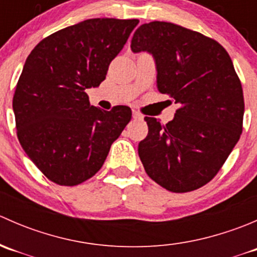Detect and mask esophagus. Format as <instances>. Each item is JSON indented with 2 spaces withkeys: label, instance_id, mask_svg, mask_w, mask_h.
Listing matches in <instances>:
<instances>
[{
  "label": "esophagus",
  "instance_id": "1",
  "mask_svg": "<svg viewBox=\"0 0 257 257\" xmlns=\"http://www.w3.org/2000/svg\"><path fill=\"white\" fill-rule=\"evenodd\" d=\"M133 118L136 119V120H141V119H143V115L139 112H137V110H133Z\"/></svg>",
  "mask_w": 257,
  "mask_h": 257
}]
</instances>
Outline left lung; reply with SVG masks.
<instances>
[{
	"label": "left lung",
	"instance_id": "8db88e82",
	"mask_svg": "<svg viewBox=\"0 0 257 257\" xmlns=\"http://www.w3.org/2000/svg\"><path fill=\"white\" fill-rule=\"evenodd\" d=\"M131 48L154 56L158 90L179 104L167 124L144 118L138 153L145 172L173 193L196 190L219 173L242 133L245 103L231 58L212 38L160 21L142 25Z\"/></svg>",
	"mask_w": 257,
	"mask_h": 257
}]
</instances>
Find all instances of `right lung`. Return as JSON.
Instances as JSON below:
<instances>
[{
	"label": "right lung",
	"instance_id": "add662e5",
	"mask_svg": "<svg viewBox=\"0 0 257 257\" xmlns=\"http://www.w3.org/2000/svg\"><path fill=\"white\" fill-rule=\"evenodd\" d=\"M139 20L92 18L43 38L26 59L14 94L17 138L46 178L74 186L104 164L132 119L126 105L93 107L98 87Z\"/></svg>",
	"mask_w": 257,
	"mask_h": 257
}]
</instances>
